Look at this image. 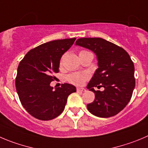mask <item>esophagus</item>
Listing matches in <instances>:
<instances>
[{
    "label": "esophagus",
    "instance_id": "1",
    "mask_svg": "<svg viewBox=\"0 0 148 148\" xmlns=\"http://www.w3.org/2000/svg\"><path fill=\"white\" fill-rule=\"evenodd\" d=\"M77 90L78 91H80V92H85L86 91V89H85V88H77Z\"/></svg>",
    "mask_w": 148,
    "mask_h": 148
}]
</instances>
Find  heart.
Returning a JSON list of instances; mask_svg holds the SVG:
<instances>
[{"label": "heart", "mask_w": 148, "mask_h": 148, "mask_svg": "<svg viewBox=\"0 0 148 148\" xmlns=\"http://www.w3.org/2000/svg\"><path fill=\"white\" fill-rule=\"evenodd\" d=\"M85 52V51H82ZM89 78V74L87 72L73 73L67 77V80L75 85H82Z\"/></svg>", "instance_id": "b5f03b06"}]
</instances>
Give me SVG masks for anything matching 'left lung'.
Listing matches in <instances>:
<instances>
[{"mask_svg":"<svg viewBox=\"0 0 148 148\" xmlns=\"http://www.w3.org/2000/svg\"><path fill=\"white\" fill-rule=\"evenodd\" d=\"M75 45L95 53L98 68L87 85L95 93V100L87 105L91 114L110 118L119 113L131 100L135 87L134 66L125 49L101 38H82ZM94 86H103V91Z\"/></svg>","mask_w":148,"mask_h":148,"instance_id":"obj_1","label":"left lung"}]
</instances>
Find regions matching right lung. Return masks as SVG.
Wrapping results in <instances>:
<instances>
[{"label":"right lung","instance_id":"right-lung-1","mask_svg":"<svg viewBox=\"0 0 148 148\" xmlns=\"http://www.w3.org/2000/svg\"><path fill=\"white\" fill-rule=\"evenodd\" d=\"M76 38L55 40L29 51L17 68L15 85L22 105L30 114L41 121H49L63 112L68 96L77 91L75 86L62 84L50 86L53 74L59 71L62 55Z\"/></svg>","mask_w":148,"mask_h":148}]
</instances>
